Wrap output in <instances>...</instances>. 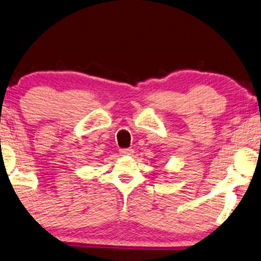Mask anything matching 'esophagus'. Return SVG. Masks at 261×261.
Wrapping results in <instances>:
<instances>
[{
	"instance_id": "obj_1",
	"label": "esophagus",
	"mask_w": 261,
	"mask_h": 261,
	"mask_svg": "<svg viewBox=\"0 0 261 261\" xmlns=\"http://www.w3.org/2000/svg\"><path fill=\"white\" fill-rule=\"evenodd\" d=\"M120 153L123 155H130L132 153H133V149L132 148H123V149H120Z\"/></svg>"
}]
</instances>
